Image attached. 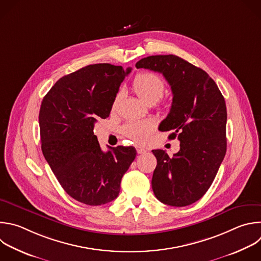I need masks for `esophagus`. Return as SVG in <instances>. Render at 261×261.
Masks as SVG:
<instances>
[{
	"label": "esophagus",
	"mask_w": 261,
	"mask_h": 261,
	"mask_svg": "<svg viewBox=\"0 0 261 261\" xmlns=\"http://www.w3.org/2000/svg\"><path fill=\"white\" fill-rule=\"evenodd\" d=\"M136 151H137V153H144V152H146V150L143 148V147H141V146H136Z\"/></svg>",
	"instance_id": "obj_1"
}]
</instances>
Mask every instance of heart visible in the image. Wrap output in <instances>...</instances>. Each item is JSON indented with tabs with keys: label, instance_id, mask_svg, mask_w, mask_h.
Listing matches in <instances>:
<instances>
[{
	"label": "heart",
	"instance_id": "1",
	"mask_svg": "<svg viewBox=\"0 0 261 261\" xmlns=\"http://www.w3.org/2000/svg\"><path fill=\"white\" fill-rule=\"evenodd\" d=\"M132 88L136 95L145 103L153 105L164 94L165 81L163 77L153 72L142 71L135 75ZM122 96V91H119L113 100L112 111L117 109L118 102ZM155 124L151 119L132 120L127 122L122 127V133L135 142H145L149 134L153 131Z\"/></svg>",
	"mask_w": 261,
	"mask_h": 261
}]
</instances>
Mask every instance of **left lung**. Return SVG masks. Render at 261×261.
Segmentation results:
<instances>
[{"label": "left lung", "instance_id": "obj_1", "mask_svg": "<svg viewBox=\"0 0 261 261\" xmlns=\"http://www.w3.org/2000/svg\"><path fill=\"white\" fill-rule=\"evenodd\" d=\"M136 67L161 72L170 85L172 106L159 129L180 141L172 158L163 149L152 150L153 194L166 205L189 206L209 190L226 152L224 98L205 70L176 55L144 57Z\"/></svg>", "mask_w": 261, "mask_h": 261}]
</instances>
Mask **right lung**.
<instances>
[{
  "mask_svg": "<svg viewBox=\"0 0 261 261\" xmlns=\"http://www.w3.org/2000/svg\"><path fill=\"white\" fill-rule=\"evenodd\" d=\"M131 67L90 64L60 77L43 98L40 114L42 151L62 189L90 206L114 201L136 156L133 146L103 152L93 129L107 119L120 85Z\"/></svg>",
  "mask_w": 261,
  "mask_h": 261,
  "instance_id": "1",
  "label": "right lung"
}]
</instances>
